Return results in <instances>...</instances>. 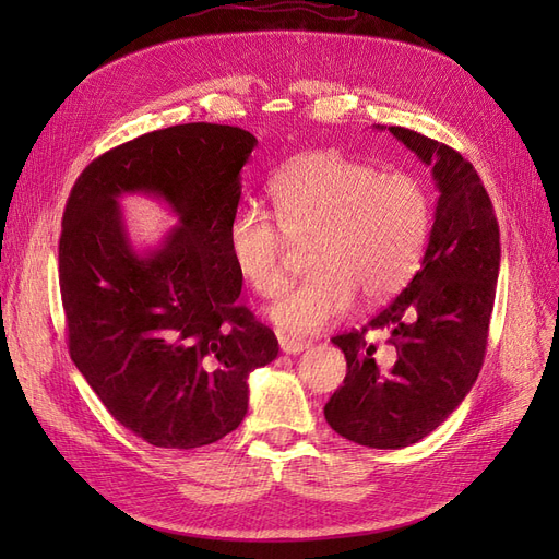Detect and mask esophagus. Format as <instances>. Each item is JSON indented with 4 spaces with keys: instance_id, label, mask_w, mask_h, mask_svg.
I'll list each match as a JSON object with an SVG mask.
<instances>
[{
    "instance_id": "obj_1",
    "label": "esophagus",
    "mask_w": 559,
    "mask_h": 559,
    "mask_svg": "<svg viewBox=\"0 0 559 559\" xmlns=\"http://www.w3.org/2000/svg\"><path fill=\"white\" fill-rule=\"evenodd\" d=\"M280 347L286 354H300L302 349L310 347V343L300 341V337H294V335H280Z\"/></svg>"
}]
</instances>
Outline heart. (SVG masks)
<instances>
[{
  "mask_svg": "<svg viewBox=\"0 0 559 559\" xmlns=\"http://www.w3.org/2000/svg\"><path fill=\"white\" fill-rule=\"evenodd\" d=\"M275 218L242 205L228 224L230 261L249 289L273 298L284 284V242L310 240L312 275L284 292L270 319L286 333H319L352 308L411 282L427 247L431 200L419 177L349 158L335 148L294 158L270 181Z\"/></svg>",
  "mask_w": 559,
  "mask_h": 559,
  "instance_id": "1",
  "label": "heart"
}]
</instances>
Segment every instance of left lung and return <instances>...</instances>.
Segmentation results:
<instances>
[{"mask_svg":"<svg viewBox=\"0 0 559 559\" xmlns=\"http://www.w3.org/2000/svg\"><path fill=\"white\" fill-rule=\"evenodd\" d=\"M389 132L431 165L441 195L411 284L361 331L331 337L345 352L347 376L324 405L335 433L378 450L421 441L471 392L487 349L501 261L499 224L476 167L415 130L392 126ZM368 330L388 335L386 353L365 341Z\"/></svg>","mask_w":559,"mask_h":559,"instance_id":"1","label":"left lung"}]
</instances>
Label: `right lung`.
<instances>
[{
	"mask_svg": "<svg viewBox=\"0 0 559 559\" xmlns=\"http://www.w3.org/2000/svg\"><path fill=\"white\" fill-rule=\"evenodd\" d=\"M257 138L183 123L95 158L62 214L60 294L70 354L105 408L156 448L191 450L240 427L249 373L277 337L238 302L226 233ZM154 194L180 226L156 249L131 247L117 198Z\"/></svg>",
	"mask_w": 559,
	"mask_h": 559,
	"instance_id": "obj_1",
	"label": "right lung"
}]
</instances>
